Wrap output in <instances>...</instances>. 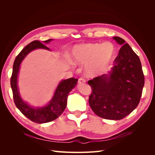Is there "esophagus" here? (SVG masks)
<instances>
[{"label": "esophagus", "mask_w": 155, "mask_h": 155, "mask_svg": "<svg viewBox=\"0 0 155 155\" xmlns=\"http://www.w3.org/2000/svg\"><path fill=\"white\" fill-rule=\"evenodd\" d=\"M86 82V80L85 79H83L82 78H80L78 79V83L79 84H83Z\"/></svg>", "instance_id": "esophagus-1"}]
</instances>
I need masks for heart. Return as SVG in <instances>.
<instances>
[{"instance_id": "obj_1", "label": "heart", "mask_w": 155, "mask_h": 155, "mask_svg": "<svg viewBox=\"0 0 155 155\" xmlns=\"http://www.w3.org/2000/svg\"><path fill=\"white\" fill-rule=\"evenodd\" d=\"M114 55L115 46L110 42L88 43L74 48L72 61L77 64H87V74L89 76H95L105 71Z\"/></svg>"}]
</instances>
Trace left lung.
Wrapping results in <instances>:
<instances>
[{"label": "left lung", "instance_id": "left-lung-1", "mask_svg": "<svg viewBox=\"0 0 155 155\" xmlns=\"http://www.w3.org/2000/svg\"><path fill=\"white\" fill-rule=\"evenodd\" d=\"M113 39L122 46L109 74H103L88 81L92 88L88 102L97 116L120 120L139 104L144 75L139 57L130 46L121 37Z\"/></svg>", "mask_w": 155, "mask_h": 155}]
</instances>
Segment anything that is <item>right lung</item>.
I'll return each mask as SVG.
<instances>
[{
  "instance_id": "obj_1",
  "label": "right lung",
  "mask_w": 155,
  "mask_h": 155,
  "mask_svg": "<svg viewBox=\"0 0 155 155\" xmlns=\"http://www.w3.org/2000/svg\"><path fill=\"white\" fill-rule=\"evenodd\" d=\"M52 39L45 41V43H49ZM37 48L50 50L39 41H34L26 46L16 57L13 66L11 77V87L13 92L14 103L26 118L37 124L50 122L61 116L67 105V97L69 92L76 85L78 79L71 78L60 82L56 88L52 99L49 104L43 107L34 108L23 101L20 96L17 87V77L22 61L31 51Z\"/></svg>"
}]
</instances>
